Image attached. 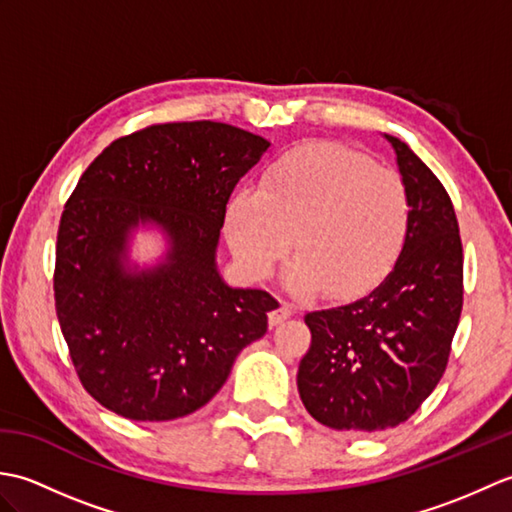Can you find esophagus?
Masks as SVG:
<instances>
[{
    "label": "esophagus",
    "instance_id": "obj_1",
    "mask_svg": "<svg viewBox=\"0 0 512 512\" xmlns=\"http://www.w3.org/2000/svg\"><path fill=\"white\" fill-rule=\"evenodd\" d=\"M292 314H295V306H290L288 301H279V306L275 308V310H270L268 312V323H270V328H275V325H279V323H284L286 319H290Z\"/></svg>",
    "mask_w": 512,
    "mask_h": 512
}]
</instances>
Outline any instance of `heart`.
Wrapping results in <instances>:
<instances>
[{
    "instance_id": "1",
    "label": "heart",
    "mask_w": 512,
    "mask_h": 512,
    "mask_svg": "<svg viewBox=\"0 0 512 512\" xmlns=\"http://www.w3.org/2000/svg\"><path fill=\"white\" fill-rule=\"evenodd\" d=\"M409 217L396 171L339 143H306L268 167L262 189L235 193L226 231L253 277H270L297 239L288 288L301 297L328 288L330 297L350 299L372 290L398 262Z\"/></svg>"
}]
</instances>
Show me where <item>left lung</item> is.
<instances>
[{"label": "left lung", "instance_id": "obj_1", "mask_svg": "<svg viewBox=\"0 0 512 512\" xmlns=\"http://www.w3.org/2000/svg\"><path fill=\"white\" fill-rule=\"evenodd\" d=\"M383 136L409 195L405 248L369 295L306 314L312 343L297 372L310 416L352 433L396 427L427 400L462 312V242L449 193L407 143Z\"/></svg>", "mask_w": 512, "mask_h": 512}]
</instances>
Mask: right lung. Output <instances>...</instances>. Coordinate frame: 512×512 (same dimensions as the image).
I'll return each mask as SVG.
<instances>
[{
    "label": "right lung",
    "instance_id": "1",
    "mask_svg": "<svg viewBox=\"0 0 512 512\" xmlns=\"http://www.w3.org/2000/svg\"><path fill=\"white\" fill-rule=\"evenodd\" d=\"M270 149L244 129L195 121L118 138L85 169L61 215L54 301L83 387L129 420L204 407L277 301L217 268L226 202ZM161 255L133 259L135 235Z\"/></svg>",
    "mask_w": 512,
    "mask_h": 512
}]
</instances>
